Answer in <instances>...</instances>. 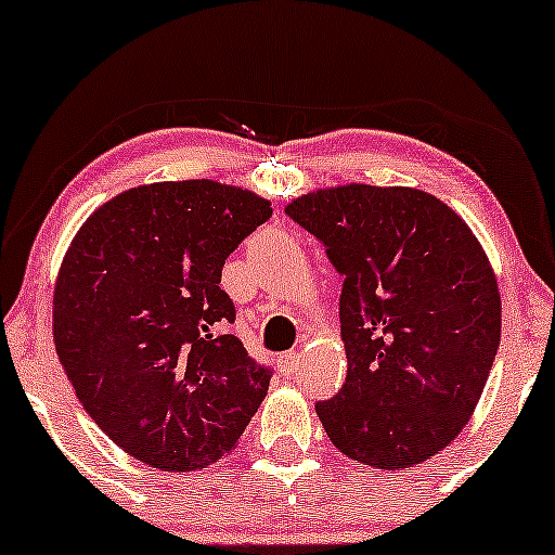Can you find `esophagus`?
I'll list each match as a JSON object with an SVG mask.
<instances>
[{
  "label": "esophagus",
  "instance_id": "obj_1",
  "mask_svg": "<svg viewBox=\"0 0 555 555\" xmlns=\"http://www.w3.org/2000/svg\"><path fill=\"white\" fill-rule=\"evenodd\" d=\"M279 366H282L284 374H294L299 366V353L297 350H289V353H282L279 356Z\"/></svg>",
  "mask_w": 555,
  "mask_h": 555
}]
</instances>
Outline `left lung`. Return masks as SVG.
<instances>
[{"label": "left lung", "mask_w": 555, "mask_h": 555, "mask_svg": "<svg viewBox=\"0 0 555 555\" xmlns=\"http://www.w3.org/2000/svg\"><path fill=\"white\" fill-rule=\"evenodd\" d=\"M286 215L343 276L348 374L314 404L327 438L374 468L423 464L472 420L500 348V286L481 243L412 186L318 189Z\"/></svg>", "instance_id": "1"}]
</instances>
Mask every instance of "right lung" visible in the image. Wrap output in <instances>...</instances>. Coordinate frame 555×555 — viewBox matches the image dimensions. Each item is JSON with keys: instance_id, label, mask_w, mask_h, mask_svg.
I'll use <instances>...</instances> for the list:
<instances>
[{"instance_id": "right-lung-1", "label": "right lung", "mask_w": 555, "mask_h": 555, "mask_svg": "<svg viewBox=\"0 0 555 555\" xmlns=\"http://www.w3.org/2000/svg\"><path fill=\"white\" fill-rule=\"evenodd\" d=\"M271 202L212 179L112 196L74 235L53 289L55 353L115 446L160 472L233 451L269 391L235 335L222 266Z\"/></svg>"}]
</instances>
